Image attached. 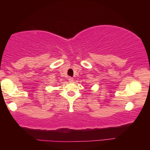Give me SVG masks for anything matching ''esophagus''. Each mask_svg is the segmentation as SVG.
<instances>
[{
    "label": "esophagus",
    "mask_w": 150,
    "mask_h": 150,
    "mask_svg": "<svg viewBox=\"0 0 150 150\" xmlns=\"http://www.w3.org/2000/svg\"><path fill=\"white\" fill-rule=\"evenodd\" d=\"M68 81H69V83H72V82L74 81L73 78H71V77H69V78H68Z\"/></svg>",
    "instance_id": "34e87169"
}]
</instances>
